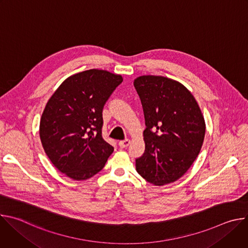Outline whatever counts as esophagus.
Returning a JSON list of instances; mask_svg holds the SVG:
<instances>
[{
	"instance_id": "esophagus-1",
	"label": "esophagus",
	"mask_w": 248,
	"mask_h": 248,
	"mask_svg": "<svg viewBox=\"0 0 248 248\" xmlns=\"http://www.w3.org/2000/svg\"><path fill=\"white\" fill-rule=\"evenodd\" d=\"M129 144H130V140H129V139H124V140H122V141H120V142H119V145H120V147H122V148H125V147H127Z\"/></svg>"
}]
</instances>
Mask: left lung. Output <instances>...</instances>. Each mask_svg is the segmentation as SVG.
<instances>
[{"mask_svg":"<svg viewBox=\"0 0 248 248\" xmlns=\"http://www.w3.org/2000/svg\"><path fill=\"white\" fill-rule=\"evenodd\" d=\"M133 85L142 104L145 151L135 160L137 172L154 186L179 180L198 156L205 121L190 91L164 77L142 76Z\"/></svg>","mask_w":248,"mask_h":248,"instance_id":"obj_1","label":"left lung"}]
</instances>
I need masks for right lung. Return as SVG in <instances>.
I'll use <instances>...</instances> for the list:
<instances>
[{
  "label": "right lung",
  "mask_w": 248,
  "mask_h": 248,
  "mask_svg": "<svg viewBox=\"0 0 248 248\" xmlns=\"http://www.w3.org/2000/svg\"><path fill=\"white\" fill-rule=\"evenodd\" d=\"M122 82V76L107 70H85L66 78L46 104L39 128L42 146L68 178H91L113 153L102 136V112Z\"/></svg>",
  "instance_id": "right-lung-1"
}]
</instances>
